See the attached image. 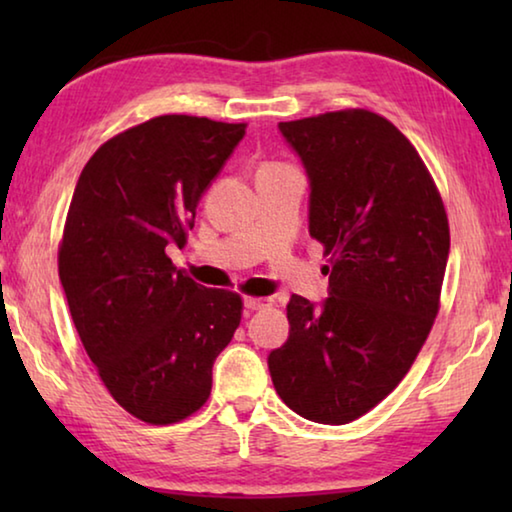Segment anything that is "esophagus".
<instances>
[{"instance_id": "34e87169", "label": "esophagus", "mask_w": 512, "mask_h": 512, "mask_svg": "<svg viewBox=\"0 0 512 512\" xmlns=\"http://www.w3.org/2000/svg\"><path fill=\"white\" fill-rule=\"evenodd\" d=\"M268 305H271V300H266V298H244V307H246L248 311L264 309V307H268Z\"/></svg>"}]
</instances>
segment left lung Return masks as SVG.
<instances>
[{
    "mask_svg": "<svg viewBox=\"0 0 512 512\" xmlns=\"http://www.w3.org/2000/svg\"><path fill=\"white\" fill-rule=\"evenodd\" d=\"M309 180V235L329 255L323 302L291 296L268 354L302 418L348 424L400 384L438 314L449 257L443 201L413 144L368 110L280 121Z\"/></svg>",
    "mask_w": 512,
    "mask_h": 512,
    "instance_id": "left-lung-1",
    "label": "left lung"
}]
</instances>
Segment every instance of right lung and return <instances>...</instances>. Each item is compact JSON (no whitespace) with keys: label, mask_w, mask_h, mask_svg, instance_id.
Instances as JSON below:
<instances>
[{"label":"right lung","mask_w":512,"mask_h":512,"mask_svg":"<svg viewBox=\"0 0 512 512\" xmlns=\"http://www.w3.org/2000/svg\"><path fill=\"white\" fill-rule=\"evenodd\" d=\"M246 124L162 115L112 137L85 164L69 205L58 275L69 314L119 406L149 424L185 420L212 391L241 298L176 271L196 207Z\"/></svg>","instance_id":"right-lung-1"}]
</instances>
